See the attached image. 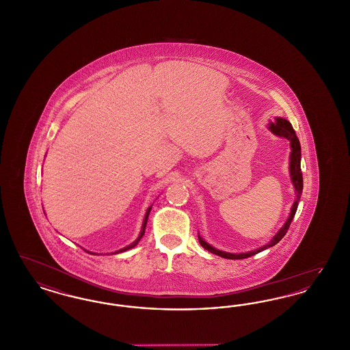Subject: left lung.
<instances>
[{
    "instance_id": "1",
    "label": "left lung",
    "mask_w": 350,
    "mask_h": 350,
    "mask_svg": "<svg viewBox=\"0 0 350 350\" xmlns=\"http://www.w3.org/2000/svg\"><path fill=\"white\" fill-rule=\"evenodd\" d=\"M269 130L274 135L277 136H283L286 137L287 140H290V147H291V152H290V176H291V181L294 185V189H295V194H297V198L294 200V204L291 207V211H290V215L288 219L286 220V223L283 224L282 228L277 232V234L267 243V245L258 248V250H250L248 253H228V252H223V250H217L214 247H211L208 243H206L198 233V240H200V244L204 248V250L220 256L223 258H230V260H241V258H248L250 256H254L262 250H267L273 245H275L277 243L281 241L283 236L287 232L293 219L295 217V213H297V208H298V203H299L300 196H301V190H303V176H301V169H300V157H301V153H300V143L299 139L297 137V133L294 131L291 123L283 118H275V122H270L269 123Z\"/></svg>"
}]
</instances>
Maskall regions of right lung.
Wrapping results in <instances>:
<instances>
[{
    "mask_svg": "<svg viewBox=\"0 0 350 350\" xmlns=\"http://www.w3.org/2000/svg\"><path fill=\"white\" fill-rule=\"evenodd\" d=\"M150 208H152V206L148 207V210H147V213H146V217H144V221H143V226H142V231H140V234H139V237L133 241V244H130V245H127V247H124L123 250H117V252H114V253H120V252H124V250H131L133 247H136L137 245V243L140 241V239L143 237V234L146 232V226H147V220H148V215H150Z\"/></svg>",
    "mask_w": 350,
    "mask_h": 350,
    "instance_id": "1",
    "label": "right lung"
}]
</instances>
